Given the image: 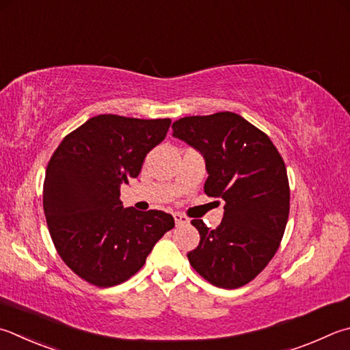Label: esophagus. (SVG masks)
I'll list each match as a JSON object with an SVG mask.
<instances>
[{
  "instance_id": "1",
  "label": "esophagus",
  "mask_w": 350,
  "mask_h": 350,
  "mask_svg": "<svg viewBox=\"0 0 350 350\" xmlns=\"http://www.w3.org/2000/svg\"><path fill=\"white\" fill-rule=\"evenodd\" d=\"M173 217H174V221H176V225H187V224H189V219L187 217L185 214H180V213H174L173 214Z\"/></svg>"
}]
</instances>
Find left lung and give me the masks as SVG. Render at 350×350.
Instances as JSON below:
<instances>
[{"label":"left lung","instance_id":"8db88e82","mask_svg":"<svg viewBox=\"0 0 350 350\" xmlns=\"http://www.w3.org/2000/svg\"><path fill=\"white\" fill-rule=\"evenodd\" d=\"M171 129L205 157V194L225 200L215 230L191 220L200 241L189 263L217 288H240L266 268L283 239L291 200L283 157L268 135L231 111L187 116Z\"/></svg>","mask_w":350,"mask_h":350}]
</instances>
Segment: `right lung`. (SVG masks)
<instances>
[{
    "label": "right lung",
    "instance_id": "1",
    "mask_svg": "<svg viewBox=\"0 0 350 350\" xmlns=\"http://www.w3.org/2000/svg\"><path fill=\"white\" fill-rule=\"evenodd\" d=\"M171 119L99 114L62 139L50 157L42 205L53 245L70 269L98 288L129 280L145 265L171 214L124 208L120 185L141 173Z\"/></svg>",
    "mask_w": 350,
    "mask_h": 350
}]
</instances>
